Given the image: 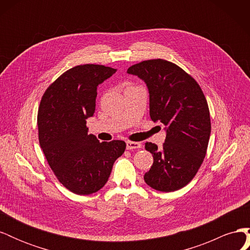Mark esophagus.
Listing matches in <instances>:
<instances>
[{
	"label": "esophagus",
	"instance_id": "34e87169",
	"mask_svg": "<svg viewBox=\"0 0 250 250\" xmlns=\"http://www.w3.org/2000/svg\"><path fill=\"white\" fill-rule=\"evenodd\" d=\"M126 148L128 150H133V149H140L142 148V144L141 143H138V142H130L128 141L126 143Z\"/></svg>",
	"mask_w": 250,
	"mask_h": 250
}]
</instances>
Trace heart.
I'll list each match as a JSON object with an SVG mask.
<instances>
[{"instance_id": "b5f03b06", "label": "heart", "mask_w": 250, "mask_h": 250, "mask_svg": "<svg viewBox=\"0 0 250 250\" xmlns=\"http://www.w3.org/2000/svg\"><path fill=\"white\" fill-rule=\"evenodd\" d=\"M129 86H130V85H129Z\"/></svg>"}]
</instances>
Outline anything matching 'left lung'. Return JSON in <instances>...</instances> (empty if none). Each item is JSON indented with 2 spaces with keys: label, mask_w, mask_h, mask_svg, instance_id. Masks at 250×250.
Listing matches in <instances>:
<instances>
[{
  "label": "left lung",
  "mask_w": 250,
  "mask_h": 250,
  "mask_svg": "<svg viewBox=\"0 0 250 250\" xmlns=\"http://www.w3.org/2000/svg\"><path fill=\"white\" fill-rule=\"evenodd\" d=\"M127 73L146 82L150 118L167 130L161 149L153 143L145 144L153 165L144 179L157 191H177L194 178L207 154L210 118L206 97L191 75L168 60H144Z\"/></svg>",
  "instance_id": "left-lung-1"
}]
</instances>
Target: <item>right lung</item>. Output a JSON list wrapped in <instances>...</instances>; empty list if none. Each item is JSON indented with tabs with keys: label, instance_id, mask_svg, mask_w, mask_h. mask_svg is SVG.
Instances as JSON below:
<instances>
[{
	"label": "right lung",
	"instance_id": "right-lung-1",
	"mask_svg": "<svg viewBox=\"0 0 250 250\" xmlns=\"http://www.w3.org/2000/svg\"><path fill=\"white\" fill-rule=\"evenodd\" d=\"M102 64L67 70L46 89L37 113L42 150L56 178L77 195H89L107 183L124 153V141L102 142L87 134L86 119L96 107L97 86L116 73Z\"/></svg>",
	"mask_w": 250,
	"mask_h": 250
}]
</instances>
